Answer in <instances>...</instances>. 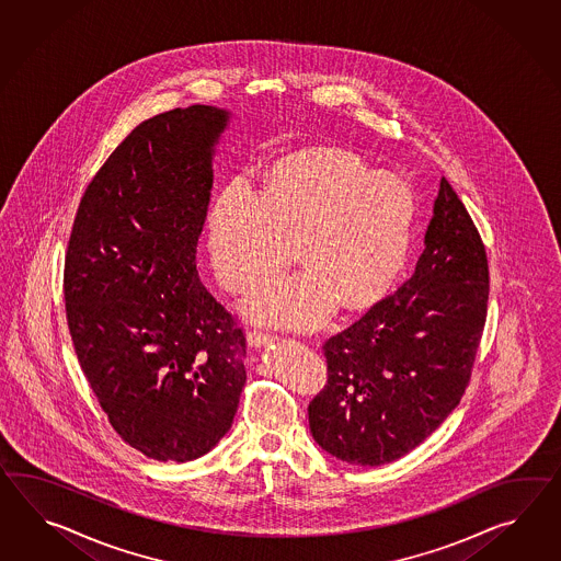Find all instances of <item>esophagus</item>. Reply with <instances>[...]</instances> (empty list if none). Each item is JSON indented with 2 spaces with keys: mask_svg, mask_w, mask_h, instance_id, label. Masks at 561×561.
<instances>
[{
  "mask_svg": "<svg viewBox=\"0 0 561 561\" xmlns=\"http://www.w3.org/2000/svg\"><path fill=\"white\" fill-rule=\"evenodd\" d=\"M275 339H277L275 334H270L265 330L253 329L247 334V341H249L251 346H265V344H272Z\"/></svg>",
  "mask_w": 561,
  "mask_h": 561,
  "instance_id": "obj_1",
  "label": "esophagus"
}]
</instances>
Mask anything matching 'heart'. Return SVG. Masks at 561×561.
Instances as JSON below:
<instances>
[{
	"instance_id": "obj_1",
	"label": "heart",
	"mask_w": 561,
	"mask_h": 561,
	"mask_svg": "<svg viewBox=\"0 0 561 561\" xmlns=\"http://www.w3.org/2000/svg\"><path fill=\"white\" fill-rule=\"evenodd\" d=\"M413 196L336 148L306 151L279 165L257 192L234 180L210 210L215 272L232 291L279 274L300 247L306 272L263 287L249 310L284 327H312L332 312L363 308L389 286L410 243Z\"/></svg>"
}]
</instances>
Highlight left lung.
I'll return each instance as SVG.
<instances>
[{
	"mask_svg": "<svg viewBox=\"0 0 561 561\" xmlns=\"http://www.w3.org/2000/svg\"><path fill=\"white\" fill-rule=\"evenodd\" d=\"M410 279L324 342L329 381L310 432L348 465L381 466L417 448L460 403L486 322L489 261L442 179Z\"/></svg>",
	"mask_w": 561,
	"mask_h": 561,
	"instance_id": "left-lung-1",
	"label": "left lung"
}]
</instances>
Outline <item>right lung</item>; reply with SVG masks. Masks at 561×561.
<instances>
[{"label":"right lung","mask_w":561,"mask_h":561,"mask_svg":"<svg viewBox=\"0 0 561 561\" xmlns=\"http://www.w3.org/2000/svg\"><path fill=\"white\" fill-rule=\"evenodd\" d=\"M231 113L191 105L137 125L82 194L65 260L67 322L113 430L160 462L229 432L247 344L203 286L196 245Z\"/></svg>","instance_id":"right-lung-1"}]
</instances>
